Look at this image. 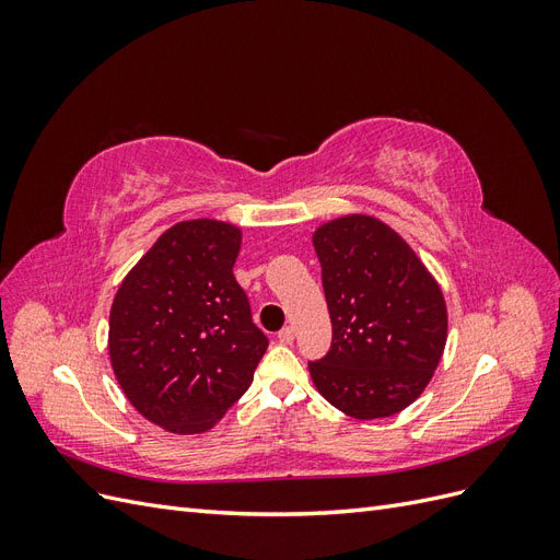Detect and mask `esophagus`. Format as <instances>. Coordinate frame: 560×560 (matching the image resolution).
Here are the masks:
<instances>
[{"instance_id":"obj_1","label":"esophagus","mask_w":560,"mask_h":560,"mask_svg":"<svg viewBox=\"0 0 560 560\" xmlns=\"http://www.w3.org/2000/svg\"><path fill=\"white\" fill-rule=\"evenodd\" d=\"M278 341H280V343H284V346H290V343L294 341V327H284V329H280V331H278Z\"/></svg>"}]
</instances>
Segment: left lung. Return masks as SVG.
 <instances>
[{
    "instance_id": "left-lung-1",
    "label": "left lung",
    "mask_w": 560,
    "mask_h": 560,
    "mask_svg": "<svg viewBox=\"0 0 560 560\" xmlns=\"http://www.w3.org/2000/svg\"><path fill=\"white\" fill-rule=\"evenodd\" d=\"M334 338L308 362L317 393L358 420L413 404L444 354L442 287L401 235L369 214H346L313 233Z\"/></svg>"
}]
</instances>
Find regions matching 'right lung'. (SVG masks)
Listing matches in <instances>:
<instances>
[{
	"instance_id": "right-lung-1",
	"label": "right lung",
	"mask_w": 560,
	"mask_h": 560,
	"mask_svg": "<svg viewBox=\"0 0 560 560\" xmlns=\"http://www.w3.org/2000/svg\"><path fill=\"white\" fill-rule=\"evenodd\" d=\"M243 231L219 219L167 229L118 284L109 360L128 401L173 434L212 430L268 348L233 278Z\"/></svg>"
}]
</instances>
